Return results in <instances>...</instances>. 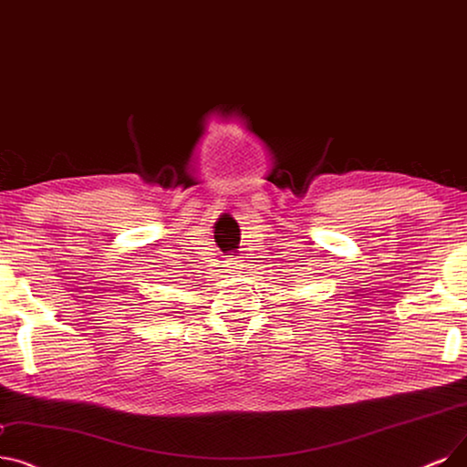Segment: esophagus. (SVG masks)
Masks as SVG:
<instances>
[{
    "mask_svg": "<svg viewBox=\"0 0 467 467\" xmlns=\"http://www.w3.org/2000/svg\"><path fill=\"white\" fill-rule=\"evenodd\" d=\"M231 265H233V271H240L242 267H244V263H242L240 259H233Z\"/></svg>",
    "mask_w": 467,
    "mask_h": 467,
    "instance_id": "34e87169",
    "label": "esophagus"
}]
</instances>
